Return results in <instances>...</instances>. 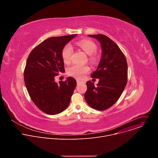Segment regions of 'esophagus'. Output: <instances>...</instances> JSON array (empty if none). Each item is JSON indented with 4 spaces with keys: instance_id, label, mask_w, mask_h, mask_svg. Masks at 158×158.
Here are the masks:
<instances>
[{
    "instance_id": "obj_1",
    "label": "esophagus",
    "mask_w": 158,
    "mask_h": 158,
    "mask_svg": "<svg viewBox=\"0 0 158 158\" xmlns=\"http://www.w3.org/2000/svg\"><path fill=\"white\" fill-rule=\"evenodd\" d=\"M81 83H82V81H79V80H77V84H81Z\"/></svg>"
}]
</instances>
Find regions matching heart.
<instances>
[{
    "mask_svg": "<svg viewBox=\"0 0 158 158\" xmlns=\"http://www.w3.org/2000/svg\"><path fill=\"white\" fill-rule=\"evenodd\" d=\"M76 44L78 47H79L87 54L91 55V59L92 60H95L96 56L93 55V54L97 50V46L93 41L88 39H83L78 41ZM72 54V47L69 44H66L65 46H64L61 51V57L63 62L65 64H68L70 62ZM89 70L90 68L87 65L74 64L69 67L68 69H67V74L76 79H82L87 73H89Z\"/></svg>",
    "mask_w": 158,
    "mask_h": 158,
    "instance_id": "obj_1",
    "label": "heart"
}]
</instances>
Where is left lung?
I'll list each match as a JSON object with an SVG mask.
<instances>
[{
  "instance_id": "8db88e82",
  "label": "left lung",
  "mask_w": 158,
  "mask_h": 158,
  "mask_svg": "<svg viewBox=\"0 0 158 158\" xmlns=\"http://www.w3.org/2000/svg\"><path fill=\"white\" fill-rule=\"evenodd\" d=\"M97 39L102 49V57L91 77L99 79L96 86L87 81L84 94L89 106L104 110L114 105L121 96L127 81V64L126 57L118 45L103 34L89 35Z\"/></svg>"
}]
</instances>
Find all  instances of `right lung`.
Masks as SVG:
<instances>
[{"instance_id": "1", "label": "right lung", "mask_w": 158, "mask_h": 158, "mask_svg": "<svg viewBox=\"0 0 158 158\" xmlns=\"http://www.w3.org/2000/svg\"><path fill=\"white\" fill-rule=\"evenodd\" d=\"M76 35L48 38L34 48L27 59L24 79L27 92L35 105L48 114H57L68 107L76 86L71 77L54 81L56 76L65 72L62 49Z\"/></svg>"}]
</instances>
